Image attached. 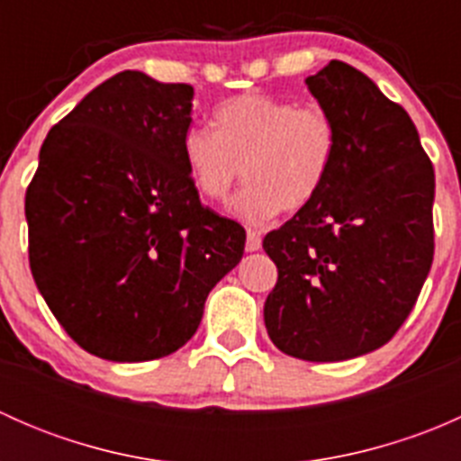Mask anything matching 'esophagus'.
I'll return each instance as SVG.
<instances>
[{"label": "esophagus", "instance_id": "1", "mask_svg": "<svg viewBox=\"0 0 461 461\" xmlns=\"http://www.w3.org/2000/svg\"><path fill=\"white\" fill-rule=\"evenodd\" d=\"M245 249L248 252H258L260 249V234L254 230H248V240H245Z\"/></svg>", "mask_w": 461, "mask_h": 461}]
</instances>
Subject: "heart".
<instances>
[{"instance_id": "1", "label": "heart", "mask_w": 461, "mask_h": 461, "mask_svg": "<svg viewBox=\"0 0 461 461\" xmlns=\"http://www.w3.org/2000/svg\"><path fill=\"white\" fill-rule=\"evenodd\" d=\"M337 144V124L323 106L252 91L213 111V131L189 129L183 158L209 201H225L243 176L248 185L230 204L231 216L265 225L283 209L294 212L319 196Z\"/></svg>"}]
</instances>
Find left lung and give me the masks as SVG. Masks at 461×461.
Instances as JSON below:
<instances>
[{"label":"left lung","instance_id":"8db88e82","mask_svg":"<svg viewBox=\"0 0 461 461\" xmlns=\"http://www.w3.org/2000/svg\"><path fill=\"white\" fill-rule=\"evenodd\" d=\"M337 124L323 189L269 231L278 281L269 339L303 361H346L394 337L432 265L435 171L411 115L346 62L305 80Z\"/></svg>","mask_w":461,"mask_h":461}]
</instances>
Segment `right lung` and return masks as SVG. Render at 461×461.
<instances>
[{"mask_svg":"<svg viewBox=\"0 0 461 461\" xmlns=\"http://www.w3.org/2000/svg\"><path fill=\"white\" fill-rule=\"evenodd\" d=\"M192 100L189 85L122 71L40 149L26 192L32 278L68 337L100 359L183 348L243 258L245 230L203 207L185 165Z\"/></svg>","mask_w":461,"mask_h":461,"instance_id":"obj_1","label":"right lung"}]
</instances>
